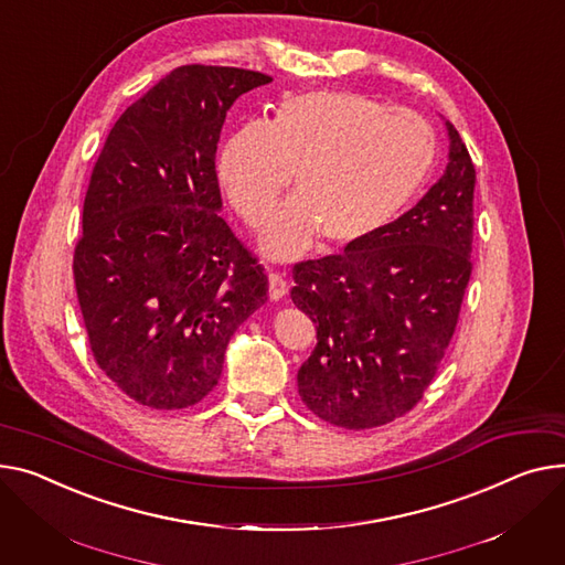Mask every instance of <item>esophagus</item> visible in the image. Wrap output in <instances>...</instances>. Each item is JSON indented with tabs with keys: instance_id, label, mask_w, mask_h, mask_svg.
Here are the masks:
<instances>
[{
	"instance_id": "esophagus-1",
	"label": "esophagus",
	"mask_w": 565,
	"mask_h": 565,
	"mask_svg": "<svg viewBox=\"0 0 565 565\" xmlns=\"http://www.w3.org/2000/svg\"><path fill=\"white\" fill-rule=\"evenodd\" d=\"M288 292V281L279 273L268 275V295L270 299H281Z\"/></svg>"
}]
</instances>
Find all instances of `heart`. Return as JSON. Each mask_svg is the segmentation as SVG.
I'll list each match as a JSON object with an SVG mask.
<instances>
[{
	"instance_id": "1",
	"label": "heart",
	"mask_w": 565,
	"mask_h": 565,
	"mask_svg": "<svg viewBox=\"0 0 565 565\" xmlns=\"http://www.w3.org/2000/svg\"><path fill=\"white\" fill-rule=\"evenodd\" d=\"M436 159L434 129L406 110L359 93L288 97L273 122L252 120L222 142L217 179L252 227L295 172V191L260 232L273 258H292L318 238L329 249L367 243L416 198Z\"/></svg>"
}]
</instances>
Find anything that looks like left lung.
I'll return each mask as SVG.
<instances>
[{"mask_svg":"<svg viewBox=\"0 0 565 565\" xmlns=\"http://www.w3.org/2000/svg\"><path fill=\"white\" fill-rule=\"evenodd\" d=\"M447 168L427 195L363 245L295 263L292 305L318 331L297 372L329 425L370 429L423 399L452 341L472 273L475 166L452 122Z\"/></svg>","mask_w":565,"mask_h":565,"instance_id":"8db88e82","label":"left lung"}]
</instances>
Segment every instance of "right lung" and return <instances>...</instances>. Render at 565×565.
<instances>
[{
  "mask_svg": "<svg viewBox=\"0 0 565 565\" xmlns=\"http://www.w3.org/2000/svg\"><path fill=\"white\" fill-rule=\"evenodd\" d=\"M270 82L181 65L122 113L93 168L74 286L97 365L142 406L204 399L268 299L263 266L217 213L215 152L232 104Z\"/></svg>",
  "mask_w": 565,
  "mask_h": 565,
  "instance_id": "obj_1",
  "label": "right lung"
}]
</instances>
